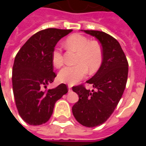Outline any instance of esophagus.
<instances>
[{
    "instance_id": "obj_1",
    "label": "esophagus",
    "mask_w": 146,
    "mask_h": 146,
    "mask_svg": "<svg viewBox=\"0 0 146 146\" xmlns=\"http://www.w3.org/2000/svg\"><path fill=\"white\" fill-rule=\"evenodd\" d=\"M68 89H69V92H71L72 90H71V86L68 85Z\"/></svg>"
}]
</instances>
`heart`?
<instances>
[{"label": "heart", "mask_w": 146, "mask_h": 146, "mask_svg": "<svg viewBox=\"0 0 146 146\" xmlns=\"http://www.w3.org/2000/svg\"><path fill=\"white\" fill-rule=\"evenodd\" d=\"M64 44L68 49L77 52L76 65L65 66L59 71L58 78L61 82L74 84L84 78L88 72L95 73L102 62V49L96 41H90L88 38L79 33L70 35L66 39ZM51 62L56 68L63 65V57L59 48H54L51 53Z\"/></svg>", "instance_id": "b5f03b06"}]
</instances>
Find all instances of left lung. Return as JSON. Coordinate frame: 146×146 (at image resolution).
Listing matches in <instances>:
<instances>
[{"instance_id":"left-lung-1","label":"left lung","mask_w":146,"mask_h":146,"mask_svg":"<svg viewBox=\"0 0 146 146\" xmlns=\"http://www.w3.org/2000/svg\"><path fill=\"white\" fill-rule=\"evenodd\" d=\"M100 42L102 62L97 73L86 82L95 88L88 90L82 85L73 87L79 100L72 108L78 122L88 127L105 123L116 109L125 89L128 62L119 42L107 33L97 30H82Z\"/></svg>"}]
</instances>
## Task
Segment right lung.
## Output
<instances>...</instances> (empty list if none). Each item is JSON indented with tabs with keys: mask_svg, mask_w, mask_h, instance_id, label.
Here are the masks:
<instances>
[{
	"mask_svg": "<svg viewBox=\"0 0 146 146\" xmlns=\"http://www.w3.org/2000/svg\"><path fill=\"white\" fill-rule=\"evenodd\" d=\"M73 30L46 29L31 36L15 56L12 88L16 107L22 119L30 125H40L52 115L55 102L66 95V84L44 91L56 76L51 53L61 38Z\"/></svg>",
	"mask_w": 146,
	"mask_h": 146,
	"instance_id": "1",
	"label": "right lung"
}]
</instances>
